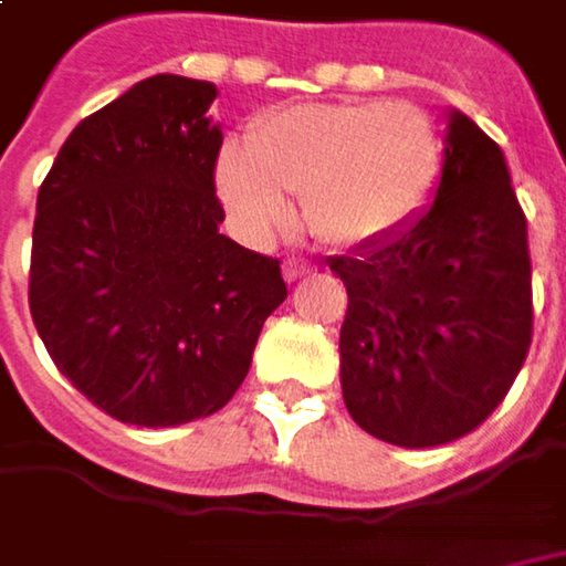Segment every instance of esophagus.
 <instances>
[{
  "label": "esophagus",
  "mask_w": 566,
  "mask_h": 566,
  "mask_svg": "<svg viewBox=\"0 0 566 566\" xmlns=\"http://www.w3.org/2000/svg\"><path fill=\"white\" fill-rule=\"evenodd\" d=\"M315 271V264H308L305 258H286L283 261V276L295 283V280H302V276H308V273Z\"/></svg>",
  "instance_id": "obj_1"
}]
</instances>
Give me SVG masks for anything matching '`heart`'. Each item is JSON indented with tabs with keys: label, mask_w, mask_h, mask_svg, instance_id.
<instances>
[{
	"label": "heart",
	"mask_w": 566,
	"mask_h": 566,
	"mask_svg": "<svg viewBox=\"0 0 566 566\" xmlns=\"http://www.w3.org/2000/svg\"><path fill=\"white\" fill-rule=\"evenodd\" d=\"M444 172L438 122L412 103L349 99L290 106L254 125L249 154L227 147L220 198L254 239L293 223L337 251L390 245L431 205Z\"/></svg>",
	"instance_id": "1"
}]
</instances>
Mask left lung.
<instances>
[{
  "label": "left lung",
  "mask_w": 566,
  "mask_h": 566,
  "mask_svg": "<svg viewBox=\"0 0 566 566\" xmlns=\"http://www.w3.org/2000/svg\"><path fill=\"white\" fill-rule=\"evenodd\" d=\"M434 205L390 245L327 258L349 305L343 402L397 447L450 444L507 397L533 343L526 213L501 147L450 113Z\"/></svg>",
  "instance_id": "left-lung-1"
}]
</instances>
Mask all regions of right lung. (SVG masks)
<instances>
[{"mask_svg":"<svg viewBox=\"0 0 566 566\" xmlns=\"http://www.w3.org/2000/svg\"><path fill=\"white\" fill-rule=\"evenodd\" d=\"M213 97L210 81L144 77L77 122L36 195V334L119 422L172 428L223 409L286 298L280 261L220 232Z\"/></svg>","mask_w":566,"mask_h":566,"instance_id":"obj_1","label":"right lung"}]
</instances>
